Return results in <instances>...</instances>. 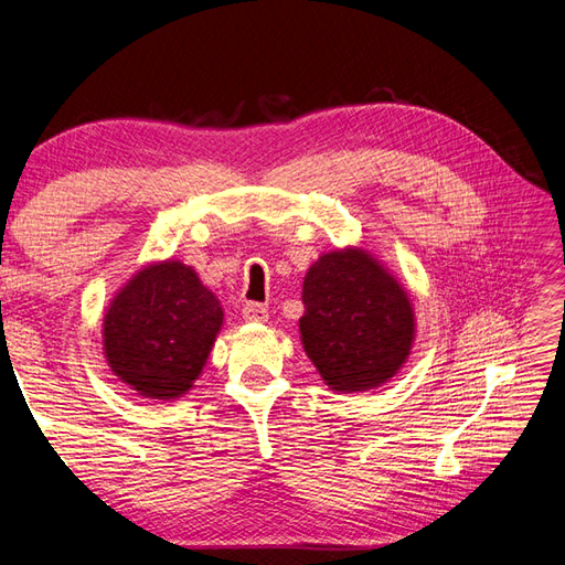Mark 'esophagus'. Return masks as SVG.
<instances>
[{"label":"esophagus","mask_w":565,"mask_h":565,"mask_svg":"<svg viewBox=\"0 0 565 565\" xmlns=\"http://www.w3.org/2000/svg\"><path fill=\"white\" fill-rule=\"evenodd\" d=\"M243 318L247 322H266L268 320V309L264 303H245L243 306Z\"/></svg>","instance_id":"34e87169"}]
</instances>
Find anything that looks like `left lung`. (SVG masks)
Returning a JSON list of instances; mask_svg holds the SVG:
<instances>
[{"label": "left lung", "mask_w": 565, "mask_h": 565, "mask_svg": "<svg viewBox=\"0 0 565 565\" xmlns=\"http://www.w3.org/2000/svg\"><path fill=\"white\" fill-rule=\"evenodd\" d=\"M299 334L322 382L353 393L386 384L415 341L405 287L363 247L318 256L303 278Z\"/></svg>", "instance_id": "8db88e82"}]
</instances>
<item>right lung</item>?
I'll use <instances>...</instances> for the list:
<instances>
[{
  "instance_id": "add662e5",
  "label": "right lung",
  "mask_w": 565,
  "mask_h": 565,
  "mask_svg": "<svg viewBox=\"0 0 565 565\" xmlns=\"http://www.w3.org/2000/svg\"><path fill=\"white\" fill-rule=\"evenodd\" d=\"M224 306L193 266L152 262L117 289L104 313V355L115 377L152 401H177L207 365Z\"/></svg>"
}]
</instances>
